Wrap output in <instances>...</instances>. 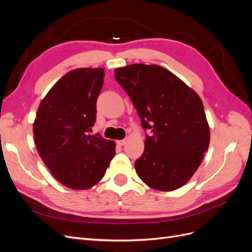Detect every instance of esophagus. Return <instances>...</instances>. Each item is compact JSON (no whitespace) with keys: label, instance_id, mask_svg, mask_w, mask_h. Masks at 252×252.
I'll return each mask as SVG.
<instances>
[{"label":"esophagus","instance_id":"esophagus-1","mask_svg":"<svg viewBox=\"0 0 252 252\" xmlns=\"http://www.w3.org/2000/svg\"><path fill=\"white\" fill-rule=\"evenodd\" d=\"M125 143H126V139H124V140H119V141H117V144L119 145V146H123V145H125Z\"/></svg>","mask_w":252,"mask_h":252}]
</instances>
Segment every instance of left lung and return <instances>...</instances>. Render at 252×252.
Segmentation results:
<instances>
[{
    "instance_id": "obj_1",
    "label": "left lung",
    "mask_w": 252,
    "mask_h": 252,
    "mask_svg": "<svg viewBox=\"0 0 252 252\" xmlns=\"http://www.w3.org/2000/svg\"><path fill=\"white\" fill-rule=\"evenodd\" d=\"M114 78L138 111L145 149L134 167L149 187L171 191L192 177L208 150L210 130L200 96L158 65L117 68Z\"/></svg>"
}]
</instances>
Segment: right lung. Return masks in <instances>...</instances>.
Wrapping results in <instances>:
<instances>
[{
	"instance_id": "right-lung-1",
	"label": "right lung",
	"mask_w": 252,
	"mask_h": 252,
	"mask_svg": "<svg viewBox=\"0 0 252 252\" xmlns=\"http://www.w3.org/2000/svg\"><path fill=\"white\" fill-rule=\"evenodd\" d=\"M103 68H79L66 73L48 91L33 123L37 152L61 184L88 189L102 180L116 155V143L91 135Z\"/></svg>"
}]
</instances>
